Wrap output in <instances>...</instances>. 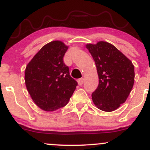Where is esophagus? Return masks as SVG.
Wrapping results in <instances>:
<instances>
[{"label": "esophagus", "mask_w": 150, "mask_h": 150, "mask_svg": "<svg viewBox=\"0 0 150 150\" xmlns=\"http://www.w3.org/2000/svg\"><path fill=\"white\" fill-rule=\"evenodd\" d=\"M77 82H78V84H79V85H83V83H84V79L83 78H80V79H79L78 80H77Z\"/></svg>", "instance_id": "34e87169"}]
</instances>
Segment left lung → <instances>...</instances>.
Masks as SVG:
<instances>
[{"mask_svg":"<svg viewBox=\"0 0 150 150\" xmlns=\"http://www.w3.org/2000/svg\"><path fill=\"white\" fill-rule=\"evenodd\" d=\"M89 50L97 66L99 85L92 94L98 108L113 111L126 101L135 80L134 65L123 53L110 43L88 44Z\"/></svg>","mask_w":150,"mask_h":150,"instance_id":"1","label":"left lung"}]
</instances>
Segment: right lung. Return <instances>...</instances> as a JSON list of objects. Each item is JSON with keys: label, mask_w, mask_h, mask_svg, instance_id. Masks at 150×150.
I'll return each mask as SVG.
<instances>
[{"label": "right lung", "mask_w": 150, "mask_h": 150, "mask_svg": "<svg viewBox=\"0 0 150 150\" xmlns=\"http://www.w3.org/2000/svg\"><path fill=\"white\" fill-rule=\"evenodd\" d=\"M68 49L61 41L48 43L26 67L27 91L36 105L45 111H56L65 106L77 85L63 62Z\"/></svg>", "instance_id": "right-lung-1"}]
</instances>
